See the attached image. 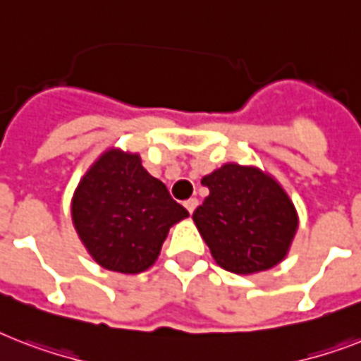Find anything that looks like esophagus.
Returning a JSON list of instances; mask_svg holds the SVG:
<instances>
[{
    "mask_svg": "<svg viewBox=\"0 0 361 361\" xmlns=\"http://www.w3.org/2000/svg\"><path fill=\"white\" fill-rule=\"evenodd\" d=\"M197 206H198L197 198H189V200L185 202V208H187V212H189V214H192V212L197 209Z\"/></svg>",
    "mask_w": 361,
    "mask_h": 361,
    "instance_id": "34e87169",
    "label": "esophagus"
}]
</instances>
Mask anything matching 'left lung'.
<instances>
[{
	"label": "left lung",
	"mask_w": 361,
	"mask_h": 361,
	"mask_svg": "<svg viewBox=\"0 0 361 361\" xmlns=\"http://www.w3.org/2000/svg\"><path fill=\"white\" fill-rule=\"evenodd\" d=\"M202 185L209 195L192 221L221 268L249 275L274 268L286 257L298 214L271 176L257 166L226 163L204 176Z\"/></svg>",
	"instance_id": "8db88e82"
}]
</instances>
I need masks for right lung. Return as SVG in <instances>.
Masks as SVG:
<instances>
[{
	"mask_svg": "<svg viewBox=\"0 0 361 361\" xmlns=\"http://www.w3.org/2000/svg\"><path fill=\"white\" fill-rule=\"evenodd\" d=\"M73 225L93 260L120 274H140L157 260L170 226L189 217L138 153L109 149L76 187Z\"/></svg>",
	"mask_w": 361,
	"mask_h": 361,
	"instance_id": "add662e5",
	"label": "right lung"
}]
</instances>
